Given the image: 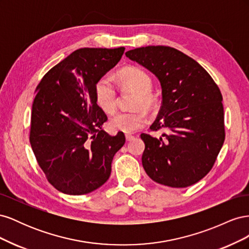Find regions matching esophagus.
<instances>
[{"instance_id": "34e87169", "label": "esophagus", "mask_w": 249, "mask_h": 249, "mask_svg": "<svg viewBox=\"0 0 249 249\" xmlns=\"http://www.w3.org/2000/svg\"><path fill=\"white\" fill-rule=\"evenodd\" d=\"M135 138V136H133L132 134H125V139H126V141H131V140H133Z\"/></svg>"}]
</instances>
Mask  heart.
<instances>
[{"instance_id": "heart-1", "label": "heart", "mask_w": 249, "mask_h": 249, "mask_svg": "<svg viewBox=\"0 0 249 249\" xmlns=\"http://www.w3.org/2000/svg\"><path fill=\"white\" fill-rule=\"evenodd\" d=\"M118 80L124 88L136 93L134 108L147 110L156 106V96L152 93L153 80L149 73L141 67L129 66L118 72ZM95 100L99 107L107 114H113L117 108V92L108 78H102L96 83ZM147 123V115L143 110L133 112H122L110 120V127L114 131L133 133L144 126Z\"/></svg>"}]
</instances>
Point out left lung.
I'll use <instances>...</instances> for the list:
<instances>
[{
  "mask_svg": "<svg viewBox=\"0 0 249 249\" xmlns=\"http://www.w3.org/2000/svg\"><path fill=\"white\" fill-rule=\"evenodd\" d=\"M125 56L155 73L162 86V106L150 131L166 129L145 143L142 165L164 186L185 188L205 178L225 139L222 94L212 77L191 57L165 46H148Z\"/></svg>",
  "mask_w": 249,
  "mask_h": 249,
  "instance_id": "obj_1",
  "label": "left lung"
}]
</instances>
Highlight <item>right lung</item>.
I'll use <instances>...</instances> for the list:
<instances>
[{
    "label": "right lung",
    "instance_id": "add662e5",
    "mask_svg": "<svg viewBox=\"0 0 249 249\" xmlns=\"http://www.w3.org/2000/svg\"><path fill=\"white\" fill-rule=\"evenodd\" d=\"M124 48L74 51L44 74L32 105L30 143L48 182L60 192L82 195L107 182L123 147V132L102 130L107 115L95 86L122 58Z\"/></svg>",
    "mask_w": 249,
    "mask_h": 249
}]
</instances>
